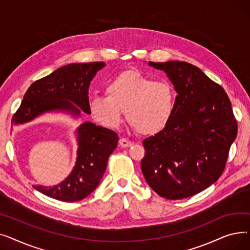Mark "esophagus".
I'll return each instance as SVG.
<instances>
[{"label": "esophagus", "mask_w": 250, "mask_h": 250, "mask_svg": "<svg viewBox=\"0 0 250 250\" xmlns=\"http://www.w3.org/2000/svg\"><path fill=\"white\" fill-rule=\"evenodd\" d=\"M118 143H120V146L122 148H127V147H132L133 146V142H130V141L125 139V138H122Z\"/></svg>", "instance_id": "obj_1"}]
</instances>
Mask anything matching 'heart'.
Here are the masks:
<instances>
[{
	"label": "heart",
	"mask_w": 250,
	"mask_h": 250,
	"mask_svg": "<svg viewBox=\"0 0 250 250\" xmlns=\"http://www.w3.org/2000/svg\"><path fill=\"white\" fill-rule=\"evenodd\" d=\"M106 96L89 100L91 117L108 129L118 127L125 110L127 122L144 136L160 133L171 121L176 93L166 81H154L138 70H126L105 85Z\"/></svg>",
	"instance_id": "obj_1"
}]
</instances>
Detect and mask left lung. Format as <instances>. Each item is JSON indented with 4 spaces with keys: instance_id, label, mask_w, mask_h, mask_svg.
I'll return each mask as SVG.
<instances>
[{
    "instance_id": "obj_1",
    "label": "left lung",
    "mask_w": 250,
    "mask_h": 250,
    "mask_svg": "<svg viewBox=\"0 0 250 250\" xmlns=\"http://www.w3.org/2000/svg\"><path fill=\"white\" fill-rule=\"evenodd\" d=\"M166 73L177 93L168 125L143 141L141 168L162 198L180 200L215 183L237 136V123L225 90L187 62L148 63Z\"/></svg>"
}]
</instances>
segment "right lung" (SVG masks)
<instances>
[{
  "mask_svg": "<svg viewBox=\"0 0 250 250\" xmlns=\"http://www.w3.org/2000/svg\"><path fill=\"white\" fill-rule=\"evenodd\" d=\"M103 62L69 63L35 81L26 91L13 125L33 121L47 112H64L80 117L90 114L88 89ZM77 159L69 176L54 187L33 186L49 198L62 202L85 199L98 187L111 153L117 147V134L111 129L86 122L76 129Z\"/></svg>",
  "mask_w": 250,
  "mask_h": 250,
  "instance_id": "1",
  "label": "right lung"
}]
</instances>
